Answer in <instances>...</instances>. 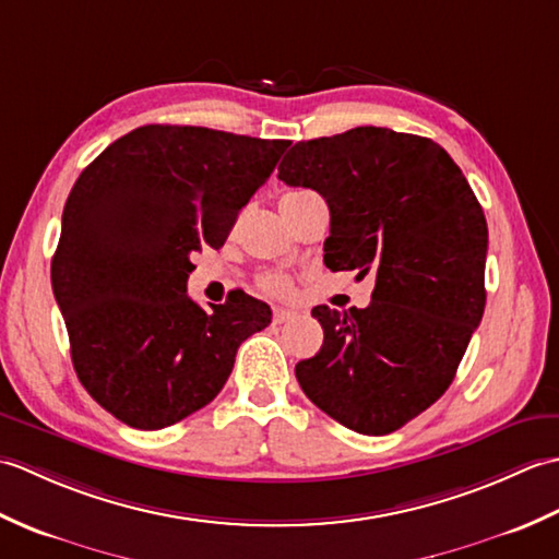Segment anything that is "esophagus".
<instances>
[{"instance_id": "34e87169", "label": "esophagus", "mask_w": 559, "mask_h": 559, "mask_svg": "<svg viewBox=\"0 0 559 559\" xmlns=\"http://www.w3.org/2000/svg\"><path fill=\"white\" fill-rule=\"evenodd\" d=\"M295 317H298V310H290V307H273V322L276 324L290 322Z\"/></svg>"}]
</instances>
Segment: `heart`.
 I'll list each match as a JSON object with an SVG mask.
<instances>
[{
	"label": "heart",
	"instance_id": "b5f03b06",
	"mask_svg": "<svg viewBox=\"0 0 559 559\" xmlns=\"http://www.w3.org/2000/svg\"><path fill=\"white\" fill-rule=\"evenodd\" d=\"M307 194H312V192H288V194H283V197H281V206H290V204H295V201L307 197ZM257 286H259L261 290H264V293L276 295V298H281V295H288V293H290L293 283H290V278L286 276V273H281V271H266V273H261V276L257 278Z\"/></svg>",
	"mask_w": 559,
	"mask_h": 559
}]
</instances>
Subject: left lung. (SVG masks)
<instances>
[{
    "instance_id": "8db88e82",
    "label": "left lung",
    "mask_w": 559,
    "mask_h": 559,
    "mask_svg": "<svg viewBox=\"0 0 559 559\" xmlns=\"http://www.w3.org/2000/svg\"><path fill=\"white\" fill-rule=\"evenodd\" d=\"M278 180L326 199L331 271L374 273L365 310L314 307L324 343L295 377L348 430L394 432L449 389L483 319L488 223L478 199L432 139L384 127L298 141Z\"/></svg>"
}]
</instances>
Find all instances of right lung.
Returning a JSON list of instances; mask_svg holds the SVG:
<instances>
[{
    "mask_svg": "<svg viewBox=\"0 0 559 559\" xmlns=\"http://www.w3.org/2000/svg\"><path fill=\"white\" fill-rule=\"evenodd\" d=\"M283 139L146 124L105 148L62 213L52 290L83 389L136 430L204 408L240 343L271 322L247 293L199 307L187 295L201 247H223L269 180Z\"/></svg>",
    "mask_w": 559,
    "mask_h": 559,
    "instance_id": "1",
    "label": "right lung"
}]
</instances>
